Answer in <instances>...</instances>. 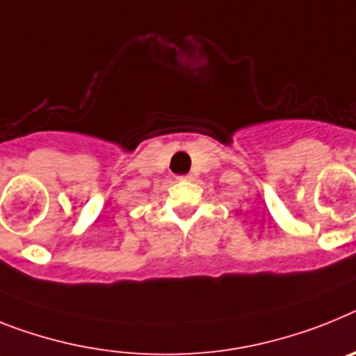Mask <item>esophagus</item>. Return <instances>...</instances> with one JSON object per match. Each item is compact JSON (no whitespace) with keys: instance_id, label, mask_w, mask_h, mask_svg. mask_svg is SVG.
Segmentation results:
<instances>
[{"instance_id":"esophagus-1","label":"esophagus","mask_w":356,"mask_h":356,"mask_svg":"<svg viewBox=\"0 0 356 356\" xmlns=\"http://www.w3.org/2000/svg\"><path fill=\"white\" fill-rule=\"evenodd\" d=\"M179 181H190L192 179V175H179Z\"/></svg>"}]
</instances>
